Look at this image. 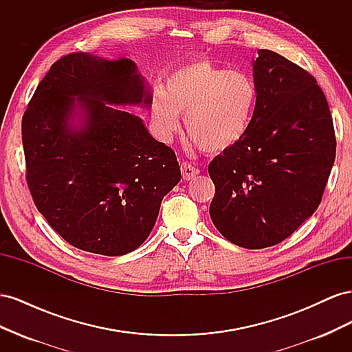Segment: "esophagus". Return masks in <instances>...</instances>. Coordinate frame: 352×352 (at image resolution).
<instances>
[{
	"label": "esophagus",
	"instance_id": "1",
	"mask_svg": "<svg viewBox=\"0 0 352 352\" xmlns=\"http://www.w3.org/2000/svg\"><path fill=\"white\" fill-rule=\"evenodd\" d=\"M180 170H182V176L185 180H192L194 177H197L199 175V170L189 163H184L182 166H180Z\"/></svg>",
	"mask_w": 352,
	"mask_h": 352
}]
</instances>
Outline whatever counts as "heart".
Returning a JSON list of instances; mask_svg holds the SVG:
<instances>
[{"instance_id":"b5f03b06","label":"heart","mask_w":352,"mask_h":352,"mask_svg":"<svg viewBox=\"0 0 352 352\" xmlns=\"http://www.w3.org/2000/svg\"><path fill=\"white\" fill-rule=\"evenodd\" d=\"M257 102V87L247 73L197 60L170 74L164 91L155 89L151 117L158 135L168 141L179 131V116H185L192 141L204 153L219 154L247 136Z\"/></svg>"}]
</instances>
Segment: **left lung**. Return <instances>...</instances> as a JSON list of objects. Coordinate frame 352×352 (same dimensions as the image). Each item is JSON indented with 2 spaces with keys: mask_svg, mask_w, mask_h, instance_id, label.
I'll return each mask as SVG.
<instances>
[{
  "mask_svg": "<svg viewBox=\"0 0 352 352\" xmlns=\"http://www.w3.org/2000/svg\"><path fill=\"white\" fill-rule=\"evenodd\" d=\"M257 111L242 142L208 166L210 217L232 243L272 247L311 217L336 155L333 120L316 78L270 50L254 61Z\"/></svg>",
  "mask_w": 352,
  "mask_h": 352,
  "instance_id": "obj_1",
  "label": "left lung"
}]
</instances>
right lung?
<instances>
[{"label": "right lung", "mask_w": 352, "mask_h": 352, "mask_svg": "<svg viewBox=\"0 0 352 352\" xmlns=\"http://www.w3.org/2000/svg\"><path fill=\"white\" fill-rule=\"evenodd\" d=\"M151 100L129 58L73 52L39 82L22 120L26 180L38 211L73 247L132 252L180 180L172 148L140 117L113 107Z\"/></svg>", "instance_id": "add662e5"}]
</instances>
